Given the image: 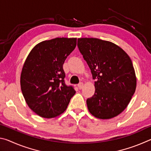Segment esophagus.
<instances>
[{"label":"esophagus","instance_id":"esophagus-1","mask_svg":"<svg viewBox=\"0 0 151 151\" xmlns=\"http://www.w3.org/2000/svg\"><path fill=\"white\" fill-rule=\"evenodd\" d=\"M78 87L79 89H82V88L83 87V83H80L78 85Z\"/></svg>","mask_w":151,"mask_h":151}]
</instances>
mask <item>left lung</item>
I'll list each match as a JSON object with an SVG mask.
<instances>
[{"label": "left lung", "instance_id": "obj_1", "mask_svg": "<svg viewBox=\"0 0 151 151\" xmlns=\"http://www.w3.org/2000/svg\"><path fill=\"white\" fill-rule=\"evenodd\" d=\"M77 46L96 80L94 95L86 100L89 112L101 119L119 115L127 108L136 89L131 58L115 44L99 39H78Z\"/></svg>", "mask_w": 151, "mask_h": 151}]
</instances>
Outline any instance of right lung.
<instances>
[{"label":"right lung","instance_id":"right-lung-1","mask_svg":"<svg viewBox=\"0 0 151 151\" xmlns=\"http://www.w3.org/2000/svg\"><path fill=\"white\" fill-rule=\"evenodd\" d=\"M76 45V38H56L39 43L27 57L20 86L28 106L38 115H60L75 94L73 86L66 85L63 64Z\"/></svg>","mask_w":151,"mask_h":151}]
</instances>
